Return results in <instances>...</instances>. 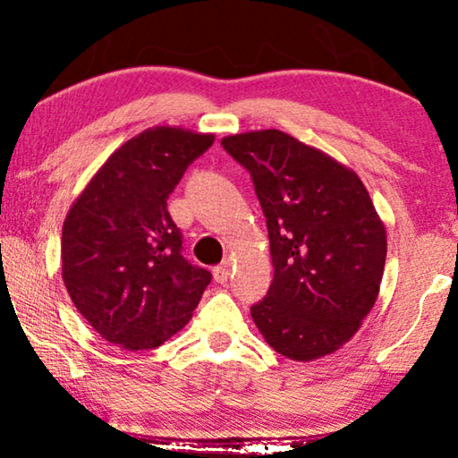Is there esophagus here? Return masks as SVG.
I'll return each mask as SVG.
<instances>
[{"instance_id": "34e87169", "label": "esophagus", "mask_w": 458, "mask_h": 458, "mask_svg": "<svg viewBox=\"0 0 458 458\" xmlns=\"http://www.w3.org/2000/svg\"><path fill=\"white\" fill-rule=\"evenodd\" d=\"M230 276V260H224L220 267H214V281L224 284Z\"/></svg>"}]
</instances>
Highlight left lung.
<instances>
[{
  "label": "left lung",
  "instance_id": "obj_1",
  "mask_svg": "<svg viewBox=\"0 0 458 458\" xmlns=\"http://www.w3.org/2000/svg\"><path fill=\"white\" fill-rule=\"evenodd\" d=\"M252 177L267 218L275 276L250 307L284 358L311 361L347 344L374 307L386 228L358 174L278 129L222 139Z\"/></svg>",
  "mask_w": 458,
  "mask_h": 458
}]
</instances>
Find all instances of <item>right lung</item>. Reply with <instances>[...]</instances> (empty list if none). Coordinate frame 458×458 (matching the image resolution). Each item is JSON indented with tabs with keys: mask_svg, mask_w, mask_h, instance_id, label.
Returning a JSON list of instances; mask_svg holds the SVG:
<instances>
[{
	"mask_svg": "<svg viewBox=\"0 0 458 458\" xmlns=\"http://www.w3.org/2000/svg\"><path fill=\"white\" fill-rule=\"evenodd\" d=\"M210 133L151 127L123 143L68 212L62 278L74 307L123 350H155L191 319L212 275L182 257L167 198Z\"/></svg>",
	"mask_w": 458,
	"mask_h": 458,
	"instance_id": "obj_1",
	"label": "right lung"
}]
</instances>
